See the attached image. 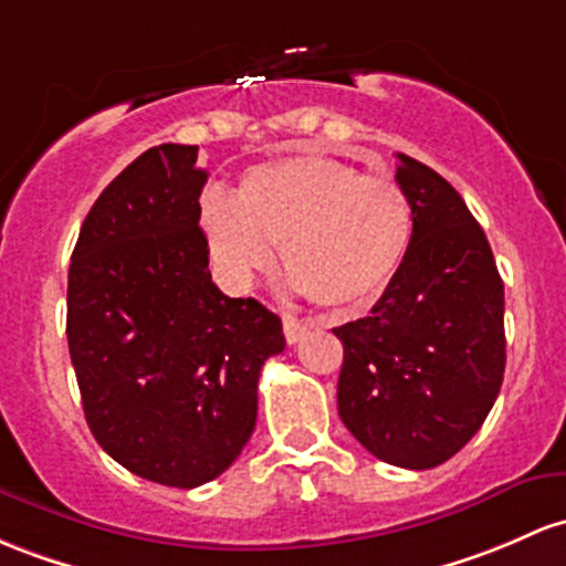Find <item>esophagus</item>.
<instances>
[{
	"mask_svg": "<svg viewBox=\"0 0 566 566\" xmlns=\"http://www.w3.org/2000/svg\"><path fill=\"white\" fill-rule=\"evenodd\" d=\"M308 331L306 322L295 319V316H284V338H287V344H297V340L303 338Z\"/></svg>",
	"mask_w": 566,
	"mask_h": 566,
	"instance_id": "esophagus-1",
	"label": "esophagus"
}]
</instances>
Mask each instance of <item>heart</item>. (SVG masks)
<instances>
[{
  "label": "heart",
  "instance_id": "obj_1",
  "mask_svg": "<svg viewBox=\"0 0 566 566\" xmlns=\"http://www.w3.org/2000/svg\"><path fill=\"white\" fill-rule=\"evenodd\" d=\"M201 226L233 287H250L273 265V247H282L297 293L327 312L354 314L392 290L411 254L416 214L408 192L387 174L293 155L252 166L235 198L203 192Z\"/></svg>",
  "mask_w": 566,
  "mask_h": 566
}]
</instances>
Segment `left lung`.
<instances>
[{
  "mask_svg": "<svg viewBox=\"0 0 566 566\" xmlns=\"http://www.w3.org/2000/svg\"><path fill=\"white\" fill-rule=\"evenodd\" d=\"M413 247L344 344L338 413L354 438L408 470L443 464L481 430L505 374V290L486 233L430 166L397 155Z\"/></svg>",
  "mask_w": 566,
  "mask_h": 566,
  "instance_id": "1",
  "label": "left lung"
}]
</instances>
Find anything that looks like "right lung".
Listing matches in <instances>:
<instances>
[{
	"instance_id": "add662e5",
	"label": "right lung",
	"mask_w": 566,
	"mask_h": 566,
	"mask_svg": "<svg viewBox=\"0 0 566 566\" xmlns=\"http://www.w3.org/2000/svg\"><path fill=\"white\" fill-rule=\"evenodd\" d=\"M196 145H158L117 174L72 252L66 340L85 421L134 475L196 489L226 473L258 419L282 319L209 273L207 171Z\"/></svg>"
}]
</instances>
